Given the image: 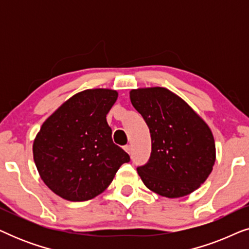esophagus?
Instances as JSON below:
<instances>
[{
    "instance_id": "esophagus-1",
    "label": "esophagus",
    "mask_w": 249,
    "mask_h": 249,
    "mask_svg": "<svg viewBox=\"0 0 249 249\" xmlns=\"http://www.w3.org/2000/svg\"><path fill=\"white\" fill-rule=\"evenodd\" d=\"M124 148V151L128 153V154H130V153H131V146L130 145H125Z\"/></svg>"
}]
</instances>
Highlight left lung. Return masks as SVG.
<instances>
[{"label": "left lung", "instance_id": "left-lung-1", "mask_svg": "<svg viewBox=\"0 0 249 249\" xmlns=\"http://www.w3.org/2000/svg\"><path fill=\"white\" fill-rule=\"evenodd\" d=\"M130 101L151 132V156L147 163L137 166L142 182L169 198L193 193L207 179L215 162L210 128L166 88L134 89Z\"/></svg>", "mask_w": 249, "mask_h": 249}]
</instances>
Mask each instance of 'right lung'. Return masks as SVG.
Listing matches in <instances>:
<instances>
[{
  "mask_svg": "<svg viewBox=\"0 0 249 249\" xmlns=\"http://www.w3.org/2000/svg\"><path fill=\"white\" fill-rule=\"evenodd\" d=\"M118 98L112 89L73 95L47 120L33 146L45 185L62 198L84 202L107 188L130 156L112 141L107 114Z\"/></svg>",
  "mask_w": 249,
  "mask_h": 249,
  "instance_id": "right-lung-1",
  "label": "right lung"
}]
</instances>
